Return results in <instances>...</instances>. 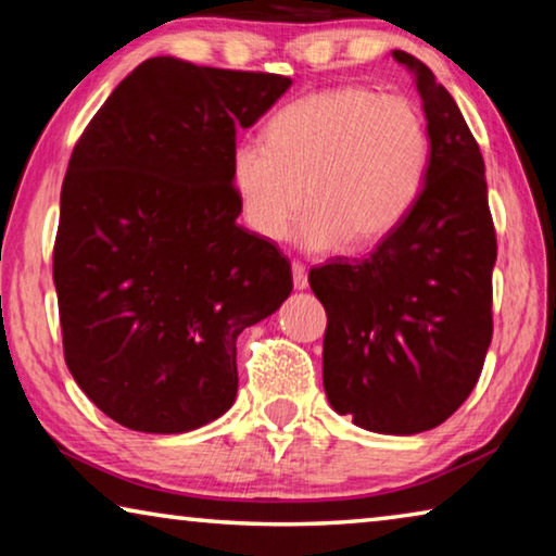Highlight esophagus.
<instances>
[{
  "instance_id": "obj_1",
  "label": "esophagus",
  "mask_w": 556,
  "mask_h": 556,
  "mask_svg": "<svg viewBox=\"0 0 556 556\" xmlns=\"http://www.w3.org/2000/svg\"><path fill=\"white\" fill-rule=\"evenodd\" d=\"M291 277H294V289L304 291L308 287V271L301 262H294V265H291Z\"/></svg>"
}]
</instances>
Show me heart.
Returning a JSON list of instances; mask_svg holds the SVG:
<instances>
[{
	"instance_id": "obj_1",
	"label": "heart",
	"mask_w": 556,
	"mask_h": 556,
	"mask_svg": "<svg viewBox=\"0 0 556 556\" xmlns=\"http://www.w3.org/2000/svg\"><path fill=\"white\" fill-rule=\"evenodd\" d=\"M429 168L419 110L400 96L345 86L281 108L267 137L235 144L230 172L244 220L267 240L296 225L304 250L328 252L351 240L380 242L407 218Z\"/></svg>"
}]
</instances>
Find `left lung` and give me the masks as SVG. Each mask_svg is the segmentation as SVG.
<instances>
[{"label":"left lung","mask_w":556,"mask_h":556,"mask_svg":"<svg viewBox=\"0 0 556 556\" xmlns=\"http://www.w3.org/2000/svg\"><path fill=\"white\" fill-rule=\"evenodd\" d=\"M412 73L429 135L417 203L370 257L308 271L328 316L324 388L338 414L375 434L446 421L481 378L493 338L497 257L481 149L456 100L425 63Z\"/></svg>","instance_id":"1"}]
</instances>
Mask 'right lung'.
<instances>
[{
	"mask_svg": "<svg viewBox=\"0 0 556 556\" xmlns=\"http://www.w3.org/2000/svg\"><path fill=\"white\" fill-rule=\"evenodd\" d=\"M291 80L156 55L73 149L53 248L63 353L117 425L184 434L238 394L235 341L291 294L277 244L238 225L235 131Z\"/></svg>",
	"mask_w": 556,
	"mask_h": 556,
	"instance_id": "right-lung-1",
	"label": "right lung"
}]
</instances>
